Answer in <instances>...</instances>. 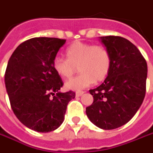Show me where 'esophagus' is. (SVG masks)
Returning a JSON list of instances; mask_svg holds the SVG:
<instances>
[{"instance_id":"esophagus-1","label":"esophagus","mask_w":153,"mask_h":153,"mask_svg":"<svg viewBox=\"0 0 153 153\" xmlns=\"http://www.w3.org/2000/svg\"><path fill=\"white\" fill-rule=\"evenodd\" d=\"M84 93V92H82V91H78V92H76V97H80V96H82V94Z\"/></svg>"}]
</instances>
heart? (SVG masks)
Returning a JSON list of instances; mask_svg holds the SVG:
<instances>
[{
	"mask_svg": "<svg viewBox=\"0 0 153 153\" xmlns=\"http://www.w3.org/2000/svg\"><path fill=\"white\" fill-rule=\"evenodd\" d=\"M67 59L56 56L53 68L62 78H71L77 67L81 74L67 81L65 86L70 90H82L107 77L111 68V55L106 47L75 42L66 50Z\"/></svg>",
	"mask_w": 153,
	"mask_h": 153,
	"instance_id": "1",
	"label": "heart"
}]
</instances>
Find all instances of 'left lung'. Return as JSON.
Masks as SVG:
<instances>
[{
  "label": "left lung",
  "mask_w": 153,
  "mask_h": 153,
  "mask_svg": "<svg viewBox=\"0 0 153 153\" xmlns=\"http://www.w3.org/2000/svg\"><path fill=\"white\" fill-rule=\"evenodd\" d=\"M111 55L104 82L91 89L93 103L86 108L90 121L103 130L126 125L136 114L146 94L147 65L131 42L119 36L99 37Z\"/></svg>",
  "instance_id": "8db88e82"
}]
</instances>
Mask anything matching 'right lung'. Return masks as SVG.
Instances as JSON below:
<instances>
[{
	"instance_id": "1",
	"label": "right lung",
	"mask_w": 153,
	"mask_h": 153,
	"mask_svg": "<svg viewBox=\"0 0 153 153\" xmlns=\"http://www.w3.org/2000/svg\"><path fill=\"white\" fill-rule=\"evenodd\" d=\"M65 39L33 38L18 45L7 63L5 85L15 115L25 126L50 132L63 123L75 93L60 92L63 82L53 60Z\"/></svg>"
}]
</instances>
